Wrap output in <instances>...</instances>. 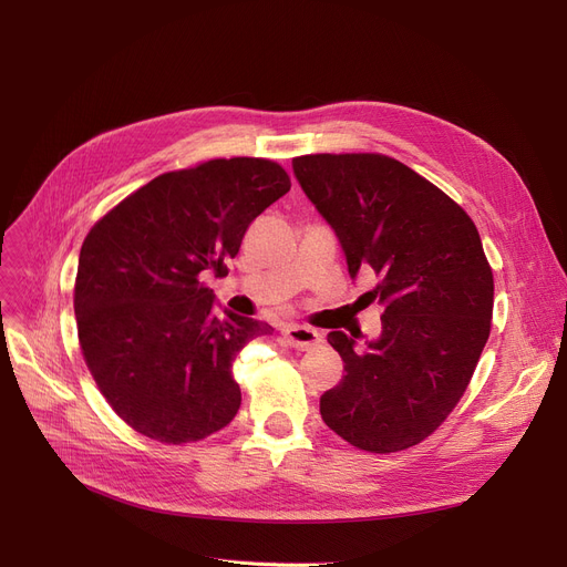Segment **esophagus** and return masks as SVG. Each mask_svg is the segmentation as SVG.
<instances>
[{
    "mask_svg": "<svg viewBox=\"0 0 567 567\" xmlns=\"http://www.w3.org/2000/svg\"><path fill=\"white\" fill-rule=\"evenodd\" d=\"M285 340L299 351H308V349H315L317 344H321V333L317 329H310V326H303V323H293V326H287V329L282 331Z\"/></svg>",
    "mask_w": 567,
    "mask_h": 567,
    "instance_id": "esophagus-1",
    "label": "esophagus"
}]
</instances>
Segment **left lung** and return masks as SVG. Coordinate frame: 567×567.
<instances>
[{"label": "left lung", "mask_w": 567, "mask_h": 567, "mask_svg": "<svg viewBox=\"0 0 567 567\" xmlns=\"http://www.w3.org/2000/svg\"><path fill=\"white\" fill-rule=\"evenodd\" d=\"M296 182L331 225L351 280L383 308L359 344L331 331L344 377L319 400L323 423L361 451L398 453L430 436L464 395L489 338L494 278L481 234L449 195L379 154L291 161Z\"/></svg>", "instance_id": "obj_1"}]
</instances>
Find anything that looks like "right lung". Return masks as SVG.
I'll return each mask as SVG.
<instances>
[{
  "label": "right lung",
  "mask_w": 567,
  "mask_h": 567,
  "mask_svg": "<svg viewBox=\"0 0 567 567\" xmlns=\"http://www.w3.org/2000/svg\"><path fill=\"white\" fill-rule=\"evenodd\" d=\"M291 184L264 158H218L156 176L86 234L75 280L78 336L101 393L135 432L190 443L241 406L231 363L266 321L223 310L204 280L225 276L248 225Z\"/></svg>",
  "instance_id": "obj_1"
}]
</instances>
